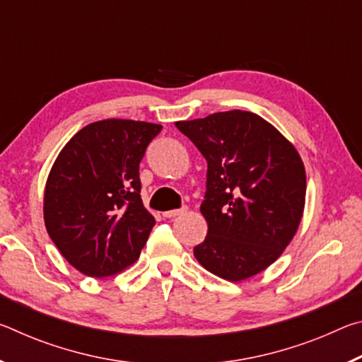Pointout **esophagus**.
I'll use <instances>...</instances> for the list:
<instances>
[{
  "label": "esophagus",
  "mask_w": 362,
  "mask_h": 362,
  "mask_svg": "<svg viewBox=\"0 0 362 362\" xmlns=\"http://www.w3.org/2000/svg\"><path fill=\"white\" fill-rule=\"evenodd\" d=\"M187 211H188V207H187V206H183V207H180V209H174V211H166V212H163V217H166V218H173V217H177V216H183V214H187Z\"/></svg>",
  "instance_id": "esophagus-1"
}]
</instances>
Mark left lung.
Here are the masks:
<instances>
[{"label": "left lung", "instance_id": "1", "mask_svg": "<svg viewBox=\"0 0 362 362\" xmlns=\"http://www.w3.org/2000/svg\"><path fill=\"white\" fill-rule=\"evenodd\" d=\"M175 126L207 161L201 203L207 236L194 257L226 281L263 272L302 220L306 177L297 150L269 122L243 110Z\"/></svg>", "mask_w": 362, "mask_h": 362}]
</instances>
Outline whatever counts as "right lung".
<instances>
[{"mask_svg":"<svg viewBox=\"0 0 362 362\" xmlns=\"http://www.w3.org/2000/svg\"><path fill=\"white\" fill-rule=\"evenodd\" d=\"M161 129L134 119L90 122L54 163L45 189L46 230L83 274L112 276L139 259L155 226L140 198L139 164Z\"/></svg>","mask_w":362,"mask_h":362,"instance_id":"add662e5","label":"right lung"}]
</instances>
